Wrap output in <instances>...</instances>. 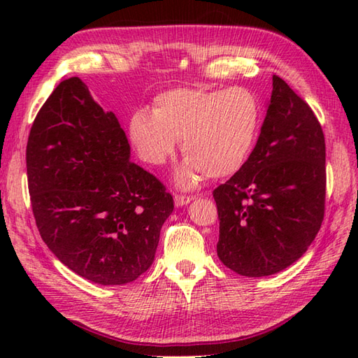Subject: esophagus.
Masks as SVG:
<instances>
[{
  "mask_svg": "<svg viewBox=\"0 0 358 358\" xmlns=\"http://www.w3.org/2000/svg\"><path fill=\"white\" fill-rule=\"evenodd\" d=\"M175 206L177 208H181V206H186V204H189L192 201V196L191 195H175Z\"/></svg>",
  "mask_w": 358,
  "mask_h": 358,
  "instance_id": "obj_1",
  "label": "esophagus"
}]
</instances>
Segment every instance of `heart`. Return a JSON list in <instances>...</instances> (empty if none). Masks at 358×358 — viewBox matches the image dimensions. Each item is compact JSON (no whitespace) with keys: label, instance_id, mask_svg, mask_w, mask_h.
I'll return each instance as SVG.
<instances>
[{"label":"heart","instance_id":"heart-1","mask_svg":"<svg viewBox=\"0 0 358 358\" xmlns=\"http://www.w3.org/2000/svg\"><path fill=\"white\" fill-rule=\"evenodd\" d=\"M262 109L254 92L245 87H180L158 95L152 113L135 112L129 136L149 164H163L181 141L187 158L178 183L192 186L201 173L224 178L238 172L254 148Z\"/></svg>","mask_w":358,"mask_h":358}]
</instances>
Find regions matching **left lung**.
I'll list each match as a JSON object with an SVG mask.
<instances>
[{"label": "left lung", "instance_id": "left-lung-1", "mask_svg": "<svg viewBox=\"0 0 358 358\" xmlns=\"http://www.w3.org/2000/svg\"><path fill=\"white\" fill-rule=\"evenodd\" d=\"M326 146L306 101L277 75L254 150L214 191L217 254L245 277L272 275L306 252L324 215Z\"/></svg>", "mask_w": 358, "mask_h": 358}]
</instances>
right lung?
<instances>
[{"instance_id":"right-lung-1","label":"right lung","mask_w":358,"mask_h":358,"mask_svg":"<svg viewBox=\"0 0 358 358\" xmlns=\"http://www.w3.org/2000/svg\"><path fill=\"white\" fill-rule=\"evenodd\" d=\"M26 166L36 227L64 266L104 286L150 268L173 199L131 162L115 113L78 77L59 83L38 112Z\"/></svg>"}]
</instances>
